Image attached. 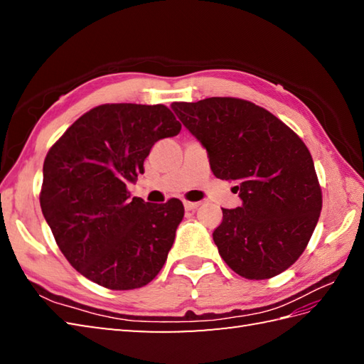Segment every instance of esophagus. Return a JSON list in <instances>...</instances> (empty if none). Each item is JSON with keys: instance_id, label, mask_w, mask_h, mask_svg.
<instances>
[{"instance_id": "1", "label": "esophagus", "mask_w": 364, "mask_h": 364, "mask_svg": "<svg viewBox=\"0 0 364 364\" xmlns=\"http://www.w3.org/2000/svg\"><path fill=\"white\" fill-rule=\"evenodd\" d=\"M198 206L200 203H196V202H184V210L186 211H196Z\"/></svg>"}]
</instances>
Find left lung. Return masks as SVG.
Here are the masks:
<instances>
[{
    "instance_id": "obj_1",
    "label": "left lung",
    "mask_w": 364,
    "mask_h": 364,
    "mask_svg": "<svg viewBox=\"0 0 364 364\" xmlns=\"http://www.w3.org/2000/svg\"><path fill=\"white\" fill-rule=\"evenodd\" d=\"M208 151L213 173L235 181L242 205L222 210L213 239L237 275L266 280L292 266L319 220L322 192L304 141L252 102L213 97L172 103Z\"/></svg>"
}]
</instances>
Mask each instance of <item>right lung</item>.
Segmentation results:
<instances>
[{"instance_id": "1", "label": "right lung", "mask_w": 364, "mask_h": 364, "mask_svg": "<svg viewBox=\"0 0 364 364\" xmlns=\"http://www.w3.org/2000/svg\"><path fill=\"white\" fill-rule=\"evenodd\" d=\"M181 123L164 105L114 103L90 109L59 137L43 162L41 208L67 261L94 283L127 291L164 266L184 215L178 198H131L154 142Z\"/></svg>"}]
</instances>
